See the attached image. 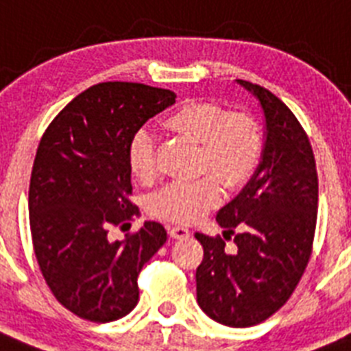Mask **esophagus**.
Returning <instances> with one entry per match:
<instances>
[{
  "instance_id": "esophagus-1",
  "label": "esophagus",
  "mask_w": 351,
  "mask_h": 351,
  "mask_svg": "<svg viewBox=\"0 0 351 351\" xmlns=\"http://www.w3.org/2000/svg\"><path fill=\"white\" fill-rule=\"evenodd\" d=\"M169 235L173 239H185V237H189L191 230L187 226H182V225H175V226H169Z\"/></svg>"
}]
</instances>
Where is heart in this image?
Returning <instances> with one entry per match:
<instances>
[{"label": "heart", "instance_id": "1", "mask_svg": "<svg viewBox=\"0 0 351 351\" xmlns=\"http://www.w3.org/2000/svg\"><path fill=\"white\" fill-rule=\"evenodd\" d=\"M169 134L198 144L194 182L171 184L149 199L152 216L173 223H193L221 202L223 189L248 184L262 158V135L250 114L228 110L208 99H187L164 119ZM132 178L152 184L157 176L155 149L144 134H137L126 149Z\"/></svg>", "mask_w": 351, "mask_h": 351}]
</instances>
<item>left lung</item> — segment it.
<instances>
[{"instance_id": "left-lung-1", "label": "left lung", "mask_w": 351, "mask_h": 351, "mask_svg": "<svg viewBox=\"0 0 351 351\" xmlns=\"http://www.w3.org/2000/svg\"><path fill=\"white\" fill-rule=\"evenodd\" d=\"M237 82L261 101L266 143L252 180L217 212L223 237L194 234L203 246L196 296L208 317L246 328L284 307L302 280L316 232L317 173L307 134L289 107L266 87ZM230 234L236 248L228 252Z\"/></svg>"}]
</instances>
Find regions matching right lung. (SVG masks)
<instances>
[{
  "instance_id": "1",
  "label": "right lung",
  "mask_w": 351,
  "mask_h": 351,
  "mask_svg": "<svg viewBox=\"0 0 351 351\" xmlns=\"http://www.w3.org/2000/svg\"><path fill=\"white\" fill-rule=\"evenodd\" d=\"M175 98L144 84L103 82L62 108L40 139L28 193L35 258L53 296L82 319L108 323L134 311L137 276L166 243L157 221L114 243L108 228L139 212L128 144Z\"/></svg>"
}]
</instances>
